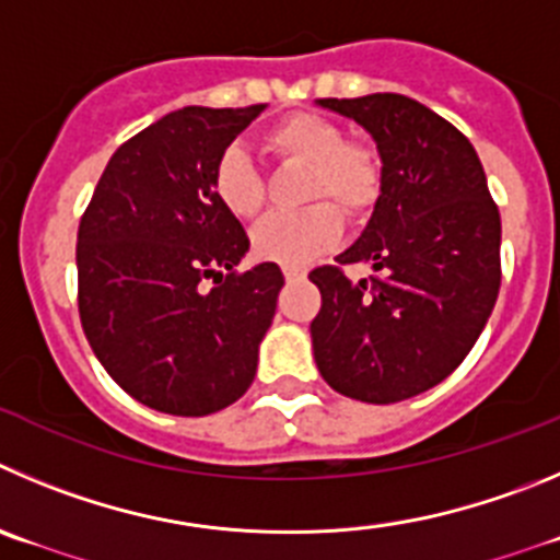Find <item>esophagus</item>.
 Instances as JSON below:
<instances>
[{
	"label": "esophagus",
	"instance_id": "34e87169",
	"mask_svg": "<svg viewBox=\"0 0 560 560\" xmlns=\"http://www.w3.org/2000/svg\"><path fill=\"white\" fill-rule=\"evenodd\" d=\"M306 270L304 268H284V279L287 281H298V279H304Z\"/></svg>",
	"mask_w": 560,
	"mask_h": 560
}]
</instances>
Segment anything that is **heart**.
Segmentation results:
<instances>
[{"mask_svg":"<svg viewBox=\"0 0 560 560\" xmlns=\"http://www.w3.org/2000/svg\"><path fill=\"white\" fill-rule=\"evenodd\" d=\"M262 145L284 165H304L301 212H276L250 232V250L265 262L304 268L342 237L345 218L364 221L384 187L381 156L373 145L345 140L342 127L317 113H292L265 132ZM212 192L229 215L250 221L265 207V179L240 149H226L212 168ZM343 209L339 210L338 207Z\"/></svg>","mask_w":560,"mask_h":560,"instance_id":"obj_1","label":"heart"}]
</instances>
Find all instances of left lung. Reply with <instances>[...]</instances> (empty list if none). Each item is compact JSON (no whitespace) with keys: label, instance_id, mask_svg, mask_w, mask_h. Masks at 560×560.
Instances as JSON below:
<instances>
[{"label":"left lung","instance_id":"obj_1","mask_svg":"<svg viewBox=\"0 0 560 560\" xmlns=\"http://www.w3.org/2000/svg\"><path fill=\"white\" fill-rule=\"evenodd\" d=\"M373 135L384 187L362 237L310 273L323 295L312 348L331 389L398 404L472 351L500 292V212L472 143L400 93L320 98ZM345 264H373L351 282Z\"/></svg>","mask_w":560,"mask_h":560}]
</instances>
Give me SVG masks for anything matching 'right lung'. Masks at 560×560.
<instances>
[{
	"label": "right lung",
	"instance_id": "right-lung-1",
	"mask_svg": "<svg viewBox=\"0 0 560 560\" xmlns=\"http://www.w3.org/2000/svg\"><path fill=\"white\" fill-rule=\"evenodd\" d=\"M182 107L109 156L77 232L80 320L109 378L165 415L232 406L256 375L284 287L279 265L237 273L243 223L215 201L212 168L262 113ZM212 291L202 292V279Z\"/></svg>",
	"mask_w": 560,
	"mask_h": 560
}]
</instances>
